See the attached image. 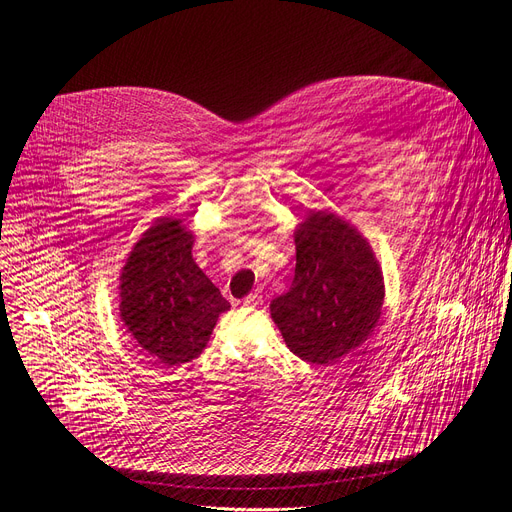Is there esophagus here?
I'll return each mask as SVG.
<instances>
[{
  "label": "esophagus",
  "mask_w": 512,
  "mask_h": 512,
  "mask_svg": "<svg viewBox=\"0 0 512 512\" xmlns=\"http://www.w3.org/2000/svg\"><path fill=\"white\" fill-rule=\"evenodd\" d=\"M261 303H263V297L257 292H253V294H249V297L242 299V305H245V307H259Z\"/></svg>",
  "instance_id": "34e87169"
}]
</instances>
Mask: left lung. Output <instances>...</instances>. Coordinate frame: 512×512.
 <instances>
[{
	"label": "left lung",
	"mask_w": 512,
	"mask_h": 512,
	"mask_svg": "<svg viewBox=\"0 0 512 512\" xmlns=\"http://www.w3.org/2000/svg\"><path fill=\"white\" fill-rule=\"evenodd\" d=\"M297 267L270 309L290 351L330 365L367 340L378 324L384 282L367 240L332 213L313 211L294 232Z\"/></svg>",
	"instance_id": "1"
}]
</instances>
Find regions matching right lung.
Instances as JSON below:
<instances>
[{
    "label": "right lung",
    "instance_id": "add662e5",
    "mask_svg": "<svg viewBox=\"0 0 512 512\" xmlns=\"http://www.w3.org/2000/svg\"><path fill=\"white\" fill-rule=\"evenodd\" d=\"M193 234L161 218L134 245L120 276V317L164 365L199 357L230 303L193 261Z\"/></svg>",
    "mask_w": 512,
    "mask_h": 512
}]
</instances>
